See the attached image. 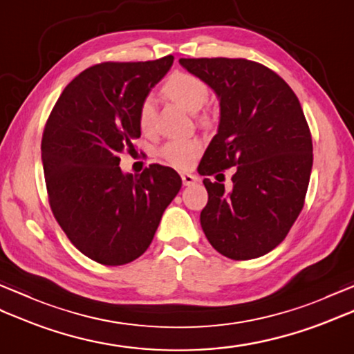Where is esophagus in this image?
Listing matches in <instances>:
<instances>
[{"instance_id":"obj_1","label":"esophagus","mask_w":354,"mask_h":354,"mask_svg":"<svg viewBox=\"0 0 354 354\" xmlns=\"http://www.w3.org/2000/svg\"><path fill=\"white\" fill-rule=\"evenodd\" d=\"M181 178H183V184L184 185H193L194 183L199 181L198 176L192 175V173H181Z\"/></svg>"}]
</instances>
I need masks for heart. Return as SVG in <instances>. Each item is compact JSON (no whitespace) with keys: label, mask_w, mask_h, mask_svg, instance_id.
I'll use <instances>...</instances> for the list:
<instances>
[{"label":"heart","mask_w":354,"mask_h":354,"mask_svg":"<svg viewBox=\"0 0 354 354\" xmlns=\"http://www.w3.org/2000/svg\"><path fill=\"white\" fill-rule=\"evenodd\" d=\"M164 93L171 100L181 104V106L190 112H198L208 99V86L201 77L192 73L176 71L165 80ZM140 127L142 131H149L153 122V102L146 99L141 103L138 112ZM201 145L198 140L193 138H176L170 140L167 145L161 149V156L173 167L187 169L190 167L194 158L199 153Z\"/></svg>","instance_id":"obj_1"}]
</instances>
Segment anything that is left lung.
<instances>
[{
	"label": "left lung",
	"mask_w": 354,
	"mask_h": 354,
	"mask_svg": "<svg viewBox=\"0 0 354 354\" xmlns=\"http://www.w3.org/2000/svg\"><path fill=\"white\" fill-rule=\"evenodd\" d=\"M219 99L217 133L199 162L208 204L201 227L217 252L250 260L280 245L301 213L313 147L301 104L265 65L246 59H179ZM237 165L228 192L221 170Z\"/></svg>",
	"instance_id": "obj_1"
}]
</instances>
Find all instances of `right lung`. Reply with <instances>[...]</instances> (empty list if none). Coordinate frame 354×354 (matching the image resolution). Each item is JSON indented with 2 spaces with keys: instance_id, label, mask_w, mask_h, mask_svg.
<instances>
[{
  "instance_id": "1",
  "label": "right lung",
  "mask_w": 354,
  "mask_h": 354,
  "mask_svg": "<svg viewBox=\"0 0 354 354\" xmlns=\"http://www.w3.org/2000/svg\"><path fill=\"white\" fill-rule=\"evenodd\" d=\"M173 56L104 62L82 71L59 97L42 135L51 212L77 250L106 266L131 263L152 243L181 176L152 164L123 173L118 155L135 150L138 112Z\"/></svg>"
}]
</instances>
